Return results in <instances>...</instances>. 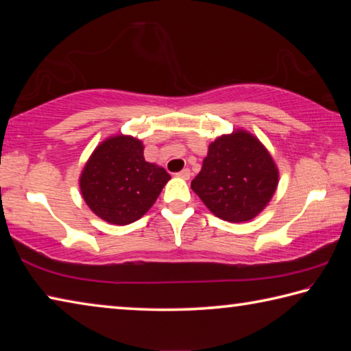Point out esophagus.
I'll list each match as a JSON object with an SVG mask.
<instances>
[{
	"mask_svg": "<svg viewBox=\"0 0 351 351\" xmlns=\"http://www.w3.org/2000/svg\"><path fill=\"white\" fill-rule=\"evenodd\" d=\"M177 176H179L180 179H185V180H188V179H190V176H191V171L188 169V168H185V169H182L180 172H177Z\"/></svg>",
	"mask_w": 351,
	"mask_h": 351,
	"instance_id": "esophagus-1",
	"label": "esophagus"
}]
</instances>
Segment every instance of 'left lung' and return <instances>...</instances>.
<instances>
[{
    "instance_id": "8db88e82",
    "label": "left lung",
    "mask_w": 351,
    "mask_h": 351,
    "mask_svg": "<svg viewBox=\"0 0 351 351\" xmlns=\"http://www.w3.org/2000/svg\"><path fill=\"white\" fill-rule=\"evenodd\" d=\"M278 182L279 171L265 145L254 134L237 130L210 143L191 188L215 217L245 223L267 207Z\"/></svg>"
}]
</instances>
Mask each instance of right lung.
I'll list each match as a JSON object with an SVG mask.
<instances>
[{
	"label": "right lung",
	"instance_id": "add662e5",
	"mask_svg": "<svg viewBox=\"0 0 351 351\" xmlns=\"http://www.w3.org/2000/svg\"><path fill=\"white\" fill-rule=\"evenodd\" d=\"M169 179L161 166L144 160L139 139L116 134L95 147L82 171L80 190L97 217L125 226L154 206Z\"/></svg>",
	"mask_w": 351,
	"mask_h": 351
}]
</instances>
